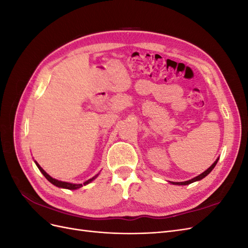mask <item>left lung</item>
Wrapping results in <instances>:
<instances>
[{"mask_svg":"<svg viewBox=\"0 0 248 248\" xmlns=\"http://www.w3.org/2000/svg\"><path fill=\"white\" fill-rule=\"evenodd\" d=\"M217 161H218V159H216V161L212 164L211 167H210L207 170H205L204 172H202L201 175H199L198 177H196V178H193V179H191V180H188V181H185V182H172V184H177V185H187V184H190V183H192V182H196V181H199V180H202V178H205L210 171H211L213 169H214V167L216 166V163H217Z\"/></svg>","mask_w":248,"mask_h":248,"instance_id":"8db88e82","label":"left lung"}]
</instances>
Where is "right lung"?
Masks as SVG:
<instances>
[{
  "label": "right lung",
  "mask_w": 248,
  "mask_h": 248,
  "mask_svg": "<svg viewBox=\"0 0 248 248\" xmlns=\"http://www.w3.org/2000/svg\"><path fill=\"white\" fill-rule=\"evenodd\" d=\"M35 162H36V161H35ZM36 164H37V167H38L39 170L43 174V176L46 177L50 183L56 185L57 187H62V188H67V189H72V190H73V189H78V188H79V187L82 186V184H72V183H68V182H62V181H59V180H56V179H54V178H51L49 175L46 174V170H44L39 166L38 163L36 162ZM97 176H98V175H96L95 177H93V178H91V179H89L88 181H86V182L84 183V185H86V184L90 183L91 181H93V180H94Z\"/></svg>",
  "instance_id": "obj_1"
}]
</instances>
